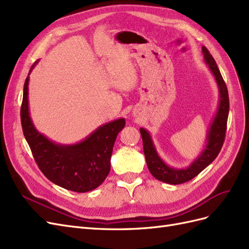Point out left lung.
<instances>
[{
    "label": "left lung",
    "instance_id": "obj_1",
    "mask_svg": "<svg viewBox=\"0 0 249 249\" xmlns=\"http://www.w3.org/2000/svg\"><path fill=\"white\" fill-rule=\"evenodd\" d=\"M201 51L203 54V62L206 63L210 71L214 76L218 87V93H219V103H218L215 116L213 117L207 133L205 148L195 158L189 166L184 168L172 167L165 163L158 154L149 132L145 130L144 127H140V134L143 142V152H144L148 170L157 179L170 185L186 183L209 166L219 154L224 142L225 132H227V123L230 110L228 88L212 55L210 54L206 47H202Z\"/></svg>",
    "mask_w": 249,
    "mask_h": 249
}]
</instances>
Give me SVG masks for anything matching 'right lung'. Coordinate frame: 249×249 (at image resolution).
<instances>
[{
    "instance_id": "obj_1",
    "label": "right lung",
    "mask_w": 249,
    "mask_h": 249,
    "mask_svg": "<svg viewBox=\"0 0 249 249\" xmlns=\"http://www.w3.org/2000/svg\"><path fill=\"white\" fill-rule=\"evenodd\" d=\"M38 60L32 65L24 85L20 108L22 132L39 169L51 182L64 189L84 193L99 187L111 168V155L118 133L125 125L118 118L95 129L73 144H61L36 129L29 110V80Z\"/></svg>"
}]
</instances>
